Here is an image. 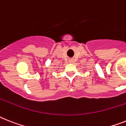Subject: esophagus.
<instances>
[{
    "label": "esophagus",
    "instance_id": "obj_1",
    "mask_svg": "<svg viewBox=\"0 0 126 126\" xmlns=\"http://www.w3.org/2000/svg\"><path fill=\"white\" fill-rule=\"evenodd\" d=\"M69 62L70 63H73V62H74V60H69Z\"/></svg>",
    "mask_w": 126,
    "mask_h": 126
}]
</instances>
